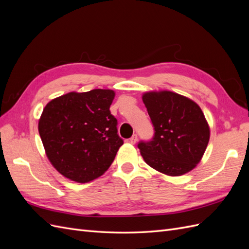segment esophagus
Instances as JSON below:
<instances>
[{"label": "esophagus", "instance_id": "34e87169", "mask_svg": "<svg viewBox=\"0 0 249 249\" xmlns=\"http://www.w3.org/2000/svg\"><path fill=\"white\" fill-rule=\"evenodd\" d=\"M137 139H138V137H137V135L135 134V135H133V136L130 138V140H129V142L130 143H132V144H135V143L137 142Z\"/></svg>", "mask_w": 249, "mask_h": 249}]
</instances>
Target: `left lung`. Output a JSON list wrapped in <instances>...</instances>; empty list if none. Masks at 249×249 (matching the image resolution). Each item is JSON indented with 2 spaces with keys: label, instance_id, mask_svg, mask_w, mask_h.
<instances>
[{
  "label": "left lung",
  "instance_id": "8db88e82",
  "mask_svg": "<svg viewBox=\"0 0 249 249\" xmlns=\"http://www.w3.org/2000/svg\"><path fill=\"white\" fill-rule=\"evenodd\" d=\"M142 101L155 130L152 140L138 143L145 163L171 177L192 170L210 139V127L198 105L171 91L146 92Z\"/></svg>",
  "mask_w": 249,
  "mask_h": 249
}]
</instances>
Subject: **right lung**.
Masks as SVG:
<instances>
[{"mask_svg":"<svg viewBox=\"0 0 249 249\" xmlns=\"http://www.w3.org/2000/svg\"><path fill=\"white\" fill-rule=\"evenodd\" d=\"M115 92L93 89L70 92L44 107L38 131L50 162L62 176L78 183L101 177L114 161L124 140L110 106Z\"/></svg>","mask_w":249,"mask_h":249,"instance_id":"obj_1","label":"right lung"}]
</instances>
